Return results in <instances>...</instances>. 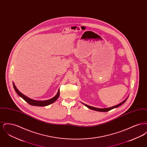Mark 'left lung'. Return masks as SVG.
Segmentation results:
<instances>
[{
  "mask_svg": "<svg viewBox=\"0 0 147 147\" xmlns=\"http://www.w3.org/2000/svg\"><path fill=\"white\" fill-rule=\"evenodd\" d=\"M127 98H126L124 101H123L122 102L119 103V104H118V105H115V106H112V107H109V108H104V109L96 108V107H92V106H89V105H86V104H83H83L85 106H86L88 108H89V109H91V110H92L96 111H99V112H107V111H110V110H112V109H115V108H117V107H118L119 106H121L122 104H123L125 102V101H126V100H127Z\"/></svg>",
  "mask_w": 147,
  "mask_h": 147,
  "instance_id": "8db88e82",
  "label": "left lung"
}]
</instances>
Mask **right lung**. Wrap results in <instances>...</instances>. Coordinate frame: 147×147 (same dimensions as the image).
Instances as JSON below:
<instances>
[{"instance_id": "obj_1", "label": "right lung", "mask_w": 147, "mask_h": 147, "mask_svg": "<svg viewBox=\"0 0 147 147\" xmlns=\"http://www.w3.org/2000/svg\"><path fill=\"white\" fill-rule=\"evenodd\" d=\"M13 86H14L15 90L16 92V93L18 94V95L19 96H20L21 98H22L26 102H27L30 105L36 106H46L50 105V104L53 103L55 101H56V100L58 98L59 96V94H60V91H59V89L57 94H56V96H54L53 98H52L49 99V100H47L37 101V100H33V99H31L30 98H28L26 96H25V95L22 94L16 88V87L15 86V85L14 84V82H13Z\"/></svg>"}]
</instances>
